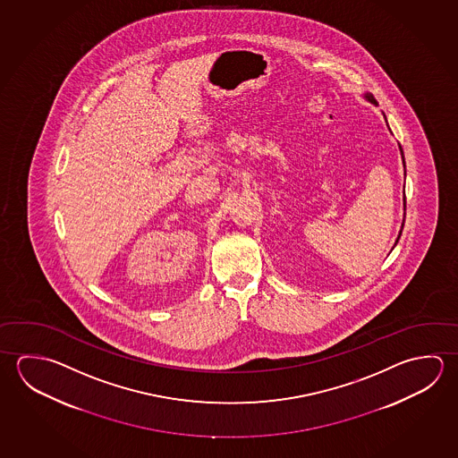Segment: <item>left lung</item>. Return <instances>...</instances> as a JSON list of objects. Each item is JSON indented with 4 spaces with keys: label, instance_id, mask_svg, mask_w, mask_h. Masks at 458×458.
I'll return each instance as SVG.
<instances>
[{
    "label": "left lung",
    "instance_id": "left-lung-1",
    "mask_svg": "<svg viewBox=\"0 0 458 458\" xmlns=\"http://www.w3.org/2000/svg\"><path fill=\"white\" fill-rule=\"evenodd\" d=\"M367 98H369V101H371V103H373V105H377V99H375V98L371 97V95H367ZM399 238H401V236H399Z\"/></svg>",
    "mask_w": 458,
    "mask_h": 458
}]
</instances>
